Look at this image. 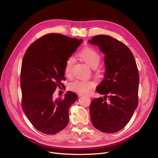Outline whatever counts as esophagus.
<instances>
[{
	"instance_id": "34e87169",
	"label": "esophagus",
	"mask_w": 158,
	"mask_h": 158,
	"mask_svg": "<svg viewBox=\"0 0 158 158\" xmlns=\"http://www.w3.org/2000/svg\"><path fill=\"white\" fill-rule=\"evenodd\" d=\"M78 96H79V97H81V96H84V94H78ZM87 97H89V98H90V97H89V96H88V95H87Z\"/></svg>"
}]
</instances>
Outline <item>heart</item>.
<instances>
[{"instance_id": "b5f03b06", "label": "heart", "mask_w": 158, "mask_h": 158, "mask_svg": "<svg viewBox=\"0 0 158 158\" xmlns=\"http://www.w3.org/2000/svg\"><path fill=\"white\" fill-rule=\"evenodd\" d=\"M78 57L84 61L85 64L92 69H95V75L98 78H102L104 75V71L97 67L101 61V55L97 51L91 47H85L78 52ZM73 60L69 58L66 60L64 66V74L67 77H70L72 74V67ZM95 87V83L92 80H74L69 85V89L79 93L80 94H89Z\"/></svg>"}]
</instances>
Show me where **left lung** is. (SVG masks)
I'll return each instance as SVG.
<instances>
[{
	"instance_id": "1",
	"label": "left lung",
	"mask_w": 158,
	"mask_h": 158,
	"mask_svg": "<svg viewBox=\"0 0 158 158\" xmlns=\"http://www.w3.org/2000/svg\"><path fill=\"white\" fill-rule=\"evenodd\" d=\"M89 43L105 56L104 79L96 91L104 97L93 98L89 106L91 123L104 133H115L126 127L138 106L139 76L129 48L113 37L98 35Z\"/></svg>"
}]
</instances>
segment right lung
<instances>
[{
	"label": "right lung",
	"instance_id": "add662e5",
	"mask_svg": "<svg viewBox=\"0 0 158 158\" xmlns=\"http://www.w3.org/2000/svg\"><path fill=\"white\" fill-rule=\"evenodd\" d=\"M82 40L60 34H48L27 48L21 70V106L33 127L42 133L53 135L69 123V109L77 94L67 91L64 98L52 100L56 87H64L65 62Z\"/></svg>",
	"mask_w": 158,
	"mask_h": 158
}]
</instances>
